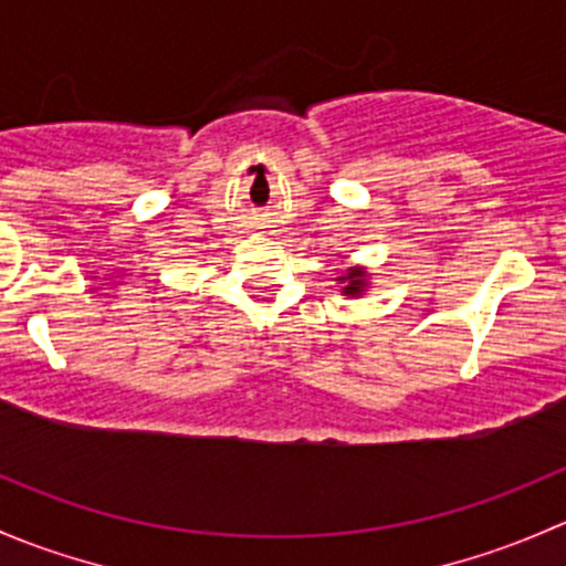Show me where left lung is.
Listing matches in <instances>:
<instances>
[{
	"label": "left lung",
	"instance_id": "left-lung-1",
	"mask_svg": "<svg viewBox=\"0 0 566 566\" xmlns=\"http://www.w3.org/2000/svg\"><path fill=\"white\" fill-rule=\"evenodd\" d=\"M336 282L342 284V295H347V298H361L369 287L367 268H361V265L347 268V273L336 276Z\"/></svg>",
	"mask_w": 566,
	"mask_h": 566
}]
</instances>
